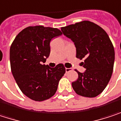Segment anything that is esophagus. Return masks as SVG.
Here are the masks:
<instances>
[{
	"label": "esophagus",
	"instance_id": "34e87169",
	"mask_svg": "<svg viewBox=\"0 0 121 121\" xmlns=\"http://www.w3.org/2000/svg\"><path fill=\"white\" fill-rule=\"evenodd\" d=\"M72 70V68H65V72H69Z\"/></svg>",
	"mask_w": 121,
	"mask_h": 121
}]
</instances>
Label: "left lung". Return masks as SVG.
Masks as SVG:
<instances>
[{
  "label": "left lung",
  "instance_id": "1",
  "mask_svg": "<svg viewBox=\"0 0 121 121\" xmlns=\"http://www.w3.org/2000/svg\"><path fill=\"white\" fill-rule=\"evenodd\" d=\"M61 30L74 42L76 57L85 59L82 65L86 71L82 73L77 70L79 77L72 83L73 89L83 97L98 96L107 86L113 72L115 52L109 35L89 21L62 27Z\"/></svg>",
  "mask_w": 121,
  "mask_h": 121
}]
</instances>
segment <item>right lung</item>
I'll list each match as a JSON object with an SVG mask.
<instances>
[{
  "instance_id": "obj_1",
  "label": "right lung",
  "mask_w": 121,
  "mask_h": 121,
  "mask_svg": "<svg viewBox=\"0 0 121 121\" xmlns=\"http://www.w3.org/2000/svg\"><path fill=\"white\" fill-rule=\"evenodd\" d=\"M61 35L58 28L29 26L17 35L10 47L12 75L23 93L33 100L41 102L52 98L65 73L62 63L53 68L42 65L50 54L51 40Z\"/></svg>"
}]
</instances>
